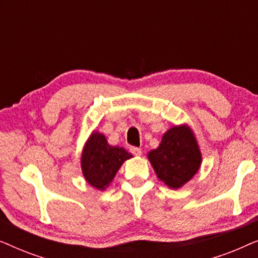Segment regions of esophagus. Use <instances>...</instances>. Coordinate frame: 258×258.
Masks as SVG:
<instances>
[{
    "label": "esophagus",
    "mask_w": 258,
    "mask_h": 258,
    "mask_svg": "<svg viewBox=\"0 0 258 258\" xmlns=\"http://www.w3.org/2000/svg\"><path fill=\"white\" fill-rule=\"evenodd\" d=\"M130 153H132L133 155H135V156H141V154H142V151H141L140 148L132 147V148H130Z\"/></svg>",
    "instance_id": "esophagus-1"
}]
</instances>
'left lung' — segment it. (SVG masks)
<instances>
[{
  "mask_svg": "<svg viewBox=\"0 0 258 258\" xmlns=\"http://www.w3.org/2000/svg\"><path fill=\"white\" fill-rule=\"evenodd\" d=\"M157 177L178 189L194 177L202 162L199 144L188 125H175L162 137L157 149L148 154Z\"/></svg>",
  "mask_w": 258,
  "mask_h": 258,
  "instance_id": "left-lung-1",
  "label": "left lung"
}]
</instances>
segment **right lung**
I'll return each instance as SVG.
<instances>
[{"label": "right lung", "mask_w": 258, "mask_h": 258, "mask_svg": "<svg viewBox=\"0 0 258 258\" xmlns=\"http://www.w3.org/2000/svg\"><path fill=\"white\" fill-rule=\"evenodd\" d=\"M124 148L108 144L103 134L94 132L84 144L81 167L86 181L98 190H104L114 179L123 162L132 158Z\"/></svg>", "instance_id": "obj_1"}]
</instances>
